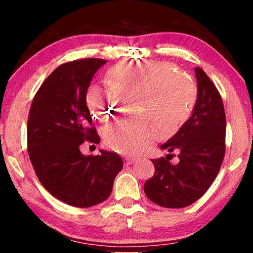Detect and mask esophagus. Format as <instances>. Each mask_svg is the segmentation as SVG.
I'll return each instance as SVG.
<instances>
[{
    "label": "esophagus",
    "instance_id": "obj_1",
    "mask_svg": "<svg viewBox=\"0 0 253 253\" xmlns=\"http://www.w3.org/2000/svg\"><path fill=\"white\" fill-rule=\"evenodd\" d=\"M135 162H136L135 158H131V157H126L125 160H124V164H125V166H128V165H131V164H134Z\"/></svg>",
    "mask_w": 253,
    "mask_h": 253
}]
</instances>
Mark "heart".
<instances>
[{
  "label": "heart",
  "instance_id": "heart-1",
  "mask_svg": "<svg viewBox=\"0 0 253 253\" xmlns=\"http://www.w3.org/2000/svg\"><path fill=\"white\" fill-rule=\"evenodd\" d=\"M108 85L92 84L87 104L92 118L104 123L116 114L119 98H134V110L153 122L161 130H173L190 117L198 97V88L190 76L174 65L157 60L124 61L106 72ZM106 147L117 153L139 152L151 132L143 118L107 127Z\"/></svg>",
  "mask_w": 253,
  "mask_h": 253
}]
</instances>
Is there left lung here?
<instances>
[{
	"label": "left lung",
	"mask_w": 253,
	"mask_h": 253,
	"mask_svg": "<svg viewBox=\"0 0 253 253\" xmlns=\"http://www.w3.org/2000/svg\"><path fill=\"white\" fill-rule=\"evenodd\" d=\"M198 99L190 119L161 148L177 152L172 165L168 156L152 160L155 174L144 192L157 205L185 208L202 198L221 169L225 154V111L219 90L201 69L195 68Z\"/></svg>",
	"instance_id": "obj_1"
}]
</instances>
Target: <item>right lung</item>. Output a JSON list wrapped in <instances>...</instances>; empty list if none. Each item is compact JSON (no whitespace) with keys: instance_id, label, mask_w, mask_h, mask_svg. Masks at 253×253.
<instances>
[{"instance_id":"1","label":"right lung","mask_w":253,"mask_h":253,"mask_svg":"<svg viewBox=\"0 0 253 253\" xmlns=\"http://www.w3.org/2000/svg\"><path fill=\"white\" fill-rule=\"evenodd\" d=\"M107 61L85 58L59 66L40 85L28 118V152L38 178L63 203L90 208L113 190L123 160L114 152L84 156V142L100 137L85 102L93 75Z\"/></svg>"}]
</instances>
